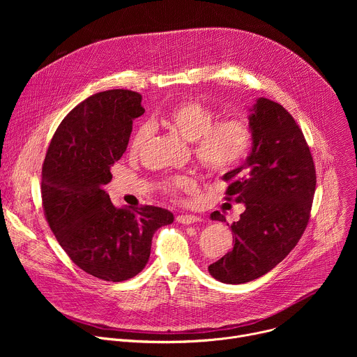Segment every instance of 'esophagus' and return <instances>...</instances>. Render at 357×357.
<instances>
[{"mask_svg":"<svg viewBox=\"0 0 357 357\" xmlns=\"http://www.w3.org/2000/svg\"><path fill=\"white\" fill-rule=\"evenodd\" d=\"M176 220H178V223H182V225H192V223L199 222L200 218L195 216V215H178Z\"/></svg>","mask_w":357,"mask_h":357,"instance_id":"obj_1","label":"esophagus"}]
</instances>
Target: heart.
Here are the masks:
<instances>
[{
    "instance_id": "heart-1",
    "label": "heart",
    "mask_w": 357,
    "mask_h": 357,
    "mask_svg": "<svg viewBox=\"0 0 357 357\" xmlns=\"http://www.w3.org/2000/svg\"><path fill=\"white\" fill-rule=\"evenodd\" d=\"M154 124L192 141L193 155L209 175L223 176L234 171L248 155L254 131L244 117L231 116L218 120V113L200 100H182L154 119ZM151 137V127L141 124L130 142V152L137 155ZM193 179L186 175L167 176L160 181L161 190L176 197L190 188Z\"/></svg>"
}]
</instances>
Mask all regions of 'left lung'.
Listing matches in <instances>:
<instances>
[{"label":"left lung","instance_id":"obj_1","mask_svg":"<svg viewBox=\"0 0 357 357\" xmlns=\"http://www.w3.org/2000/svg\"><path fill=\"white\" fill-rule=\"evenodd\" d=\"M250 124L251 154L245 165L225 175V199L243 202L245 211L231 225L233 250L209 266L226 284L256 280L288 256L308 226L317 188L311 149L281 105L259 98ZM211 218L225 220L220 212Z\"/></svg>","mask_w":357,"mask_h":357}]
</instances>
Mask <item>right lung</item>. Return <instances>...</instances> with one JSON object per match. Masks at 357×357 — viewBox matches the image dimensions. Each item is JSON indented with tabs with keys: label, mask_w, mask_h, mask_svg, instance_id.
I'll return each instance as SVG.
<instances>
[{
	"label": "right lung",
	"mask_w": 357,
	"mask_h": 357,
	"mask_svg": "<svg viewBox=\"0 0 357 357\" xmlns=\"http://www.w3.org/2000/svg\"><path fill=\"white\" fill-rule=\"evenodd\" d=\"M141 94L116 89L77 105L59 124L42 165L46 222L69 259L84 273L120 282L148 263L154 233L174 222L162 208L117 209L103 189L127 149Z\"/></svg>",
	"instance_id": "right-lung-1"
}]
</instances>
